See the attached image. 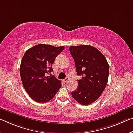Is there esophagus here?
<instances>
[{"instance_id":"1","label":"esophagus","mask_w":133,"mask_h":133,"mask_svg":"<svg viewBox=\"0 0 133 133\" xmlns=\"http://www.w3.org/2000/svg\"><path fill=\"white\" fill-rule=\"evenodd\" d=\"M69 81V78H68V77H66V79H64V80H63V82H64V83H67V82H68Z\"/></svg>"}]
</instances>
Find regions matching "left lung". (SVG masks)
<instances>
[{
	"label": "left lung",
	"instance_id": "1",
	"mask_svg": "<svg viewBox=\"0 0 133 133\" xmlns=\"http://www.w3.org/2000/svg\"><path fill=\"white\" fill-rule=\"evenodd\" d=\"M77 75L81 76L78 88L71 92L80 104L88 105L101 96L108 83L109 64L100 51L91 45L70 46Z\"/></svg>",
	"mask_w": 133,
	"mask_h": 133
}]
</instances>
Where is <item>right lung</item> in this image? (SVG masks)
I'll return each instance as SVG.
<instances>
[{
  "label": "right lung",
  "mask_w": 133,
  "mask_h": 133,
  "mask_svg": "<svg viewBox=\"0 0 133 133\" xmlns=\"http://www.w3.org/2000/svg\"><path fill=\"white\" fill-rule=\"evenodd\" d=\"M64 48L41 44L25 52L20 66L21 81L27 94L36 102L45 103L52 99L62 87L60 81L45 75L53 71L52 64Z\"/></svg>",
  "instance_id": "1"
}]
</instances>
